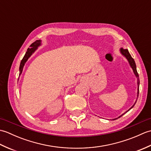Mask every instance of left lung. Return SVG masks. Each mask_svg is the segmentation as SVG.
<instances>
[{
    "label": "left lung",
    "instance_id": "8db88e82",
    "mask_svg": "<svg viewBox=\"0 0 151 151\" xmlns=\"http://www.w3.org/2000/svg\"><path fill=\"white\" fill-rule=\"evenodd\" d=\"M121 54H123V55H124L125 57L127 58V59L129 60V63H130V66L132 67V69H133V70H134V74H135L136 75V77H139V75H138V73H137V69H136V63H135V61H134V60L132 58V57L131 56V55L130 54V53H129V50H128L127 49H123V48H122V49H121ZM137 85H138V91H137V97H138V95H139V79L137 80ZM136 103V102H135V104ZM135 104H134L132 107H131L129 110L128 111H127L126 112H127V111H129L131 108H132L133 107H134V106L135 105ZM126 112H125V113H126ZM124 113V114H125ZM124 114H123V115H123ZM121 115V116H122ZM121 116H120V117H121Z\"/></svg>",
    "mask_w": 151,
    "mask_h": 151
}]
</instances>
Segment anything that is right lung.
<instances>
[{"label": "right lung", "instance_id": "right-lung-1", "mask_svg": "<svg viewBox=\"0 0 151 151\" xmlns=\"http://www.w3.org/2000/svg\"><path fill=\"white\" fill-rule=\"evenodd\" d=\"M41 44V41L40 40H36V41H34L33 43H32L30 46V48H28L27 49V51L25 55L24 56L23 58L22 59L21 62V64L20 66H19V75H21L22 73V69H23V66L24 65V63H26V62L27 61V60L29 58V57L32 55L36 49L37 48L38 46H40Z\"/></svg>", "mask_w": 151, "mask_h": 151}]
</instances>
